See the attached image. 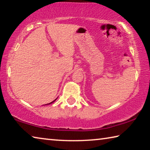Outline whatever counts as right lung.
Instances as JSON below:
<instances>
[{
  "label": "right lung",
  "mask_w": 150,
  "mask_h": 150,
  "mask_svg": "<svg viewBox=\"0 0 150 150\" xmlns=\"http://www.w3.org/2000/svg\"><path fill=\"white\" fill-rule=\"evenodd\" d=\"M57 98H55V100H54V101H52V102H51L50 103H48V104H46V105H50V104H52V103H54V102H55V101L57 100Z\"/></svg>",
  "instance_id": "add662e5"
}]
</instances>
